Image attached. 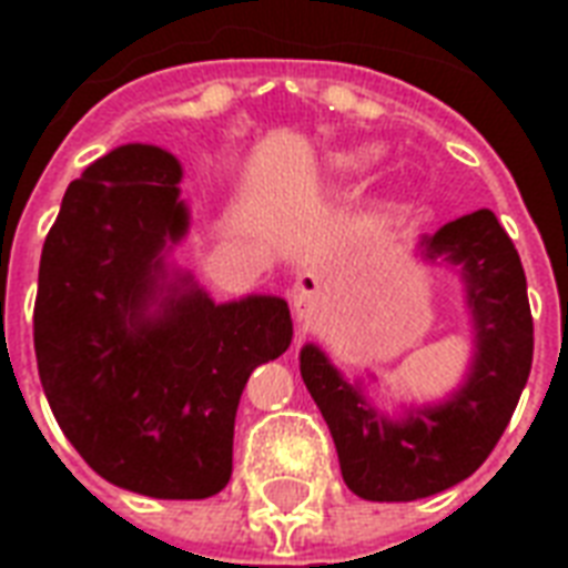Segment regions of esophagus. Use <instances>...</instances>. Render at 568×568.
Wrapping results in <instances>:
<instances>
[{"instance_id":"esophagus-1","label":"esophagus","mask_w":568,"mask_h":568,"mask_svg":"<svg viewBox=\"0 0 568 568\" xmlns=\"http://www.w3.org/2000/svg\"><path fill=\"white\" fill-rule=\"evenodd\" d=\"M318 292H321V283L315 274H301L297 276V283L292 288V303H294V312H297V318H310L312 310H315V301H318Z\"/></svg>"}]
</instances>
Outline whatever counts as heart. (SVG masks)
Segmentation results:
<instances>
[{
	"instance_id": "1",
	"label": "heart",
	"mask_w": 568,
	"mask_h": 568,
	"mask_svg": "<svg viewBox=\"0 0 568 568\" xmlns=\"http://www.w3.org/2000/svg\"><path fill=\"white\" fill-rule=\"evenodd\" d=\"M374 155H377V150H374V146H359V150H351V153L338 155V164H342V168H347V171H359V168H365V164L374 162Z\"/></svg>"
}]
</instances>
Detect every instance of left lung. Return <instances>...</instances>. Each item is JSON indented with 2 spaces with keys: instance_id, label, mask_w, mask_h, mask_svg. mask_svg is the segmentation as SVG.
<instances>
[{
  "instance_id": "8db88e82",
  "label": "left lung",
  "mask_w": 568,
  "mask_h": 568,
  "mask_svg": "<svg viewBox=\"0 0 568 568\" xmlns=\"http://www.w3.org/2000/svg\"><path fill=\"white\" fill-rule=\"evenodd\" d=\"M418 253L457 267L475 329L471 365L445 400L388 415L372 404L365 379H345L318 345L301 347V377L333 433L342 477L365 501H415L475 475L507 430L534 363L521 258L489 209L422 235Z\"/></svg>"
}]
</instances>
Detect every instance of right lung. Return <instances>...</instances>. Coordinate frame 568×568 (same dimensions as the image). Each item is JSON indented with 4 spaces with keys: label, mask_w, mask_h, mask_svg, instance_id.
<instances>
[{
    "label": "right lung",
    "mask_w": 568,
    "mask_h": 568,
    "mask_svg": "<svg viewBox=\"0 0 568 568\" xmlns=\"http://www.w3.org/2000/svg\"><path fill=\"white\" fill-rule=\"evenodd\" d=\"M182 164L123 144L70 182L40 253L34 354L58 427L129 493L194 501L232 475L250 372L292 345L283 297L214 303L168 262L189 235Z\"/></svg>",
    "instance_id": "1"
}]
</instances>
